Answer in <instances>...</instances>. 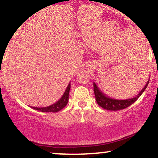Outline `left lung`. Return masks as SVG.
<instances>
[{
  "mask_svg": "<svg viewBox=\"0 0 158 158\" xmlns=\"http://www.w3.org/2000/svg\"><path fill=\"white\" fill-rule=\"evenodd\" d=\"M148 81H149V80H148L147 83L145 85L144 88L137 94V97L128 99H123V100L113 99V98H110L108 97V96H106V94L102 93V90L98 88L97 84L95 82H94V94H95L96 100H97V104L99 106L102 107V108H104V109L109 110H119L125 109V108H128V106H131V104H133L140 97L141 94L144 92L146 87L148 86Z\"/></svg>",
  "mask_w": 158,
  "mask_h": 158,
  "instance_id": "obj_1",
  "label": "left lung"
}]
</instances>
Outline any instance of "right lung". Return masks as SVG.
<instances>
[{
  "label": "right lung",
  "instance_id": "right-lung-1",
  "mask_svg": "<svg viewBox=\"0 0 158 158\" xmlns=\"http://www.w3.org/2000/svg\"><path fill=\"white\" fill-rule=\"evenodd\" d=\"M70 89V83H69V85H68V87H67L66 90H65L64 93L62 95V97H61V99H59V100H58L56 102L54 103V104L51 105V106L44 107V108H36V107H31V108L41 112H53V113H55V112L59 111V110L62 109L63 108H64V107L67 106V104H68Z\"/></svg>",
  "mask_w": 158,
  "mask_h": 158
}]
</instances>
